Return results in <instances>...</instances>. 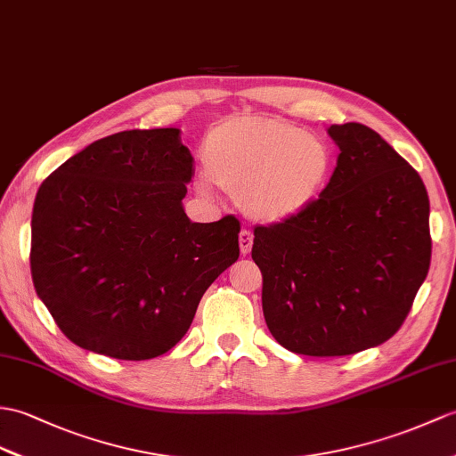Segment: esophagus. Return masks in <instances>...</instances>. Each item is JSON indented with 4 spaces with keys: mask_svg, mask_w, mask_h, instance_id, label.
Instances as JSON below:
<instances>
[{
    "mask_svg": "<svg viewBox=\"0 0 456 456\" xmlns=\"http://www.w3.org/2000/svg\"><path fill=\"white\" fill-rule=\"evenodd\" d=\"M252 240H254L252 232L248 229H242L240 235H239V245H240L242 256H247V254L252 250Z\"/></svg>",
    "mask_w": 456,
    "mask_h": 456,
    "instance_id": "esophagus-1",
    "label": "esophagus"
}]
</instances>
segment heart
<instances>
[{"mask_svg": "<svg viewBox=\"0 0 456 456\" xmlns=\"http://www.w3.org/2000/svg\"><path fill=\"white\" fill-rule=\"evenodd\" d=\"M211 183L239 194L252 219L278 224L314 204L330 173L328 147L299 126L260 116H232L216 124L202 145ZM208 178L198 190L209 194Z\"/></svg>", "mask_w": 456, "mask_h": 456, "instance_id": "obj_1", "label": "heart"}]
</instances>
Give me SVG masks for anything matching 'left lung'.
Returning a JSON list of instances; mask_svg holds the SVG:
<instances>
[{
	"label": "left lung",
	"instance_id": "obj_1",
	"mask_svg": "<svg viewBox=\"0 0 456 456\" xmlns=\"http://www.w3.org/2000/svg\"><path fill=\"white\" fill-rule=\"evenodd\" d=\"M340 147L311 208L254 227L262 311L293 354L352 355L393 338L431 262L429 198L418 171L363 124L328 128Z\"/></svg>",
	"mask_w": 456,
	"mask_h": 456
}]
</instances>
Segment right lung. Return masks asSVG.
<instances>
[{"label":"right lung","mask_w":456,"mask_h":456,"mask_svg":"<svg viewBox=\"0 0 456 456\" xmlns=\"http://www.w3.org/2000/svg\"><path fill=\"white\" fill-rule=\"evenodd\" d=\"M192 155L180 130L102 137L40 184L30 221L37 295L69 340L142 362L188 332L211 283L239 258L240 224H192Z\"/></svg>","instance_id":"right-lung-1"}]
</instances>
